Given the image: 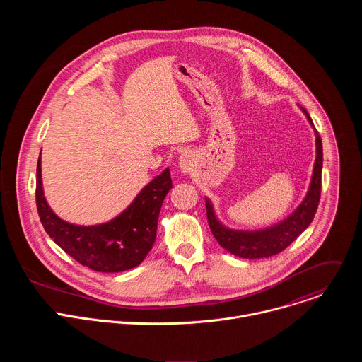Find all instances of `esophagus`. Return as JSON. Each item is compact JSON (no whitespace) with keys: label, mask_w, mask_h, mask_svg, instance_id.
I'll return each instance as SVG.
<instances>
[{"label":"esophagus","mask_w":362,"mask_h":362,"mask_svg":"<svg viewBox=\"0 0 362 362\" xmlns=\"http://www.w3.org/2000/svg\"><path fill=\"white\" fill-rule=\"evenodd\" d=\"M190 166H192V162H190L189 154H182L179 160V168L182 169V172H189Z\"/></svg>","instance_id":"esophagus-1"}]
</instances>
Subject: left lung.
<instances>
[{
  "instance_id": "left-lung-1",
  "label": "left lung",
  "mask_w": 362,
  "mask_h": 362,
  "mask_svg": "<svg viewBox=\"0 0 362 362\" xmlns=\"http://www.w3.org/2000/svg\"><path fill=\"white\" fill-rule=\"evenodd\" d=\"M306 115L309 123H313L311 117ZM317 136V159L314 165V175L309 186L305 200L299 204V208L281 223L257 232H239L230 230L222 226L212 209L209 200H206V215H208L209 228L222 247L229 250L235 256L245 257V259H259V257H269L278 255L286 249L309 225H311L321 199V173H322V141L315 130Z\"/></svg>"
}]
</instances>
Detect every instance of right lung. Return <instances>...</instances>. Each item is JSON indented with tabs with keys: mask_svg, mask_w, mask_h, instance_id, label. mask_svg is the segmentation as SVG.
Masks as SVG:
<instances>
[{
	"mask_svg": "<svg viewBox=\"0 0 362 362\" xmlns=\"http://www.w3.org/2000/svg\"><path fill=\"white\" fill-rule=\"evenodd\" d=\"M170 189V172L166 169L113 221L77 226L62 221L48 208L41 186V160L37 163L35 203L45 232L74 261L95 272H123L143 262L156 239L160 208Z\"/></svg>",
	"mask_w": 362,
	"mask_h": 362,
	"instance_id": "add662e5",
	"label": "right lung"
}]
</instances>
